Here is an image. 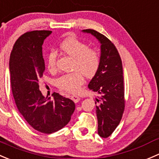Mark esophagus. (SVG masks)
<instances>
[{
  "instance_id": "esophagus-1",
  "label": "esophagus",
  "mask_w": 159,
  "mask_h": 159,
  "mask_svg": "<svg viewBox=\"0 0 159 159\" xmlns=\"http://www.w3.org/2000/svg\"><path fill=\"white\" fill-rule=\"evenodd\" d=\"M71 99L73 100V101L75 102V103H77V102H79L80 100V97H78V96H76V95L71 96Z\"/></svg>"
}]
</instances>
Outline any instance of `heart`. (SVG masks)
I'll list each match as a JSON object with an SVG mask.
<instances>
[{
	"label": "heart",
	"instance_id": "b5f03b06",
	"mask_svg": "<svg viewBox=\"0 0 159 159\" xmlns=\"http://www.w3.org/2000/svg\"><path fill=\"white\" fill-rule=\"evenodd\" d=\"M61 51L73 58V72L62 75L57 80V86L62 90L76 93L83 83V76L92 78L98 72L101 64V56L97 49L90 48L85 42L75 37H69L61 42ZM57 53L51 52L48 56V68L56 72L57 68Z\"/></svg>",
	"mask_w": 159,
	"mask_h": 159
}]
</instances>
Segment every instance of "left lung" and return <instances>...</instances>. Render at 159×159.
Instances as JSON below:
<instances>
[{
  "instance_id": "1",
  "label": "left lung",
  "mask_w": 159,
  "mask_h": 159,
  "mask_svg": "<svg viewBox=\"0 0 159 159\" xmlns=\"http://www.w3.org/2000/svg\"><path fill=\"white\" fill-rule=\"evenodd\" d=\"M90 33L101 44V64L88 88L99 93L96 98V112L98 120V134L108 138L121 120L125 107L122 62L114 43L103 34L93 29L83 30Z\"/></svg>"
}]
</instances>
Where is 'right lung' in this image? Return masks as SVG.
<instances>
[{
  "label": "right lung",
  "mask_w": 159,
  "mask_h": 159,
  "mask_svg": "<svg viewBox=\"0 0 159 159\" xmlns=\"http://www.w3.org/2000/svg\"><path fill=\"white\" fill-rule=\"evenodd\" d=\"M52 33L41 30L25 32L13 46L10 56L11 83L15 103L25 120L36 131L51 134L65 127L71 120L75 103L70 99L53 93L44 97L39 80L45 72L42 44Z\"/></svg>",
  "instance_id": "add662e5"
}]
</instances>
